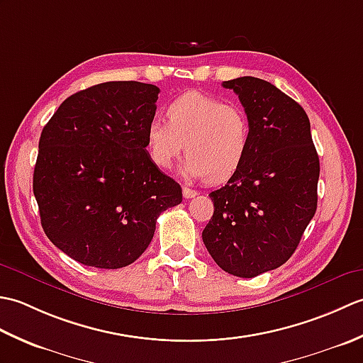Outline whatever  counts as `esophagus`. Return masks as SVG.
Wrapping results in <instances>:
<instances>
[{
    "label": "esophagus",
    "instance_id": "esophagus-1",
    "mask_svg": "<svg viewBox=\"0 0 363 363\" xmlns=\"http://www.w3.org/2000/svg\"><path fill=\"white\" fill-rule=\"evenodd\" d=\"M182 195L186 199H190V198H195L198 195V191L194 190V189H189V187H184L182 189Z\"/></svg>",
    "mask_w": 363,
    "mask_h": 363
}]
</instances>
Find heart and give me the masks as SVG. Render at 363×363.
<instances>
[{"label": "heart", "mask_w": 363, "mask_h": 363, "mask_svg": "<svg viewBox=\"0 0 363 363\" xmlns=\"http://www.w3.org/2000/svg\"><path fill=\"white\" fill-rule=\"evenodd\" d=\"M167 118L168 123L152 120L146 129V150L156 167L167 169L187 151L184 176L225 182L243 165L251 123L242 106L187 91L168 104Z\"/></svg>", "instance_id": "1"}]
</instances>
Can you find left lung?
Segmentation results:
<instances>
[{"label":"left lung","instance_id":"obj_1","mask_svg":"<svg viewBox=\"0 0 363 363\" xmlns=\"http://www.w3.org/2000/svg\"><path fill=\"white\" fill-rule=\"evenodd\" d=\"M223 87L248 113L251 142L240 169L209 194L213 215L203 242L226 273L254 277L295 252L317 211L320 159L309 117L295 99L252 76Z\"/></svg>","mask_w":363,"mask_h":363}]
</instances>
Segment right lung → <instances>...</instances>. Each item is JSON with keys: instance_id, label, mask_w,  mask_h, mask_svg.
<instances>
[{"instance_id": "1", "label": "right lung", "mask_w": 363, "mask_h": 363, "mask_svg": "<svg viewBox=\"0 0 363 363\" xmlns=\"http://www.w3.org/2000/svg\"><path fill=\"white\" fill-rule=\"evenodd\" d=\"M159 87L112 81L68 96L38 142L33 190L46 237L82 265L123 268L152 240L182 189L152 164Z\"/></svg>"}]
</instances>
